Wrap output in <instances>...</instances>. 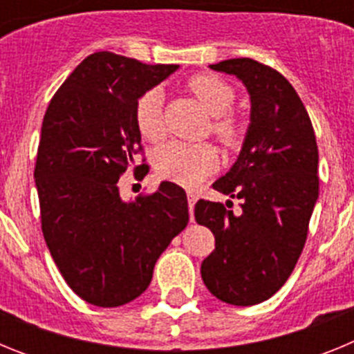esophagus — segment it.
Wrapping results in <instances>:
<instances>
[{"mask_svg":"<svg viewBox=\"0 0 354 354\" xmlns=\"http://www.w3.org/2000/svg\"><path fill=\"white\" fill-rule=\"evenodd\" d=\"M196 193L195 192H187V205H189V214L193 218V209H195V202H196Z\"/></svg>","mask_w":354,"mask_h":354,"instance_id":"esophagus-1","label":"esophagus"}]
</instances>
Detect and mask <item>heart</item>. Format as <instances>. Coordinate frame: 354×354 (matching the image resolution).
I'll return each instance as SVG.
<instances>
[{"instance_id":"1","label":"heart","mask_w":354,"mask_h":354,"mask_svg":"<svg viewBox=\"0 0 354 354\" xmlns=\"http://www.w3.org/2000/svg\"><path fill=\"white\" fill-rule=\"evenodd\" d=\"M187 88L200 104L212 115L211 133L225 147H237L243 140L245 127L236 113L230 111L236 101L232 84L214 74H196L187 80ZM134 122L140 134L150 142L162 138V93L150 88L138 97L134 104ZM216 165V152L207 143L170 142L162 145L154 156L156 171L162 179L174 180L184 186H195L204 179Z\"/></svg>"}]
</instances>
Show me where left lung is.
I'll list each match as a JSON object with an SVG mask.
<instances>
[{
    "label": "left lung",
    "instance_id": "1",
    "mask_svg": "<svg viewBox=\"0 0 354 354\" xmlns=\"http://www.w3.org/2000/svg\"><path fill=\"white\" fill-rule=\"evenodd\" d=\"M239 77L252 97V124L239 158L212 184L241 200V212L198 200L195 220L214 234V252L202 262V280L228 305L270 299L292 273L305 246L319 196L314 127L292 84L252 58L211 65Z\"/></svg>",
    "mask_w": 354,
    "mask_h": 354
}]
</instances>
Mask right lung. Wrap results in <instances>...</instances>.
<instances>
[{"label": "right lung", "mask_w": 354, "mask_h": 354, "mask_svg": "<svg viewBox=\"0 0 354 354\" xmlns=\"http://www.w3.org/2000/svg\"><path fill=\"white\" fill-rule=\"evenodd\" d=\"M175 68L93 53L44 115L33 174L42 234L67 286L90 305L138 298L159 255L189 221L186 192L177 184L161 183L129 204L118 192V179L143 156L134 104ZM133 171L145 177V158Z\"/></svg>", "instance_id": "right-lung-1"}]
</instances>
